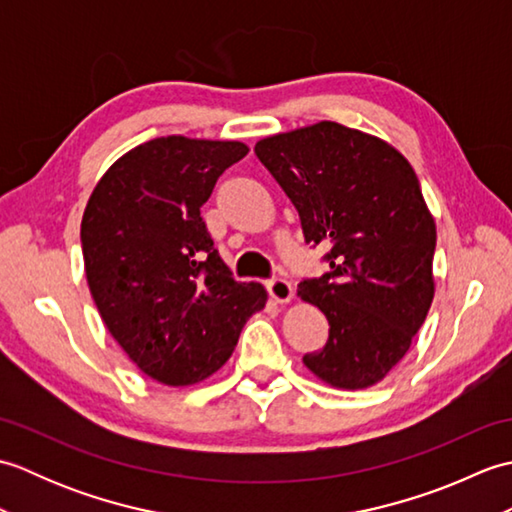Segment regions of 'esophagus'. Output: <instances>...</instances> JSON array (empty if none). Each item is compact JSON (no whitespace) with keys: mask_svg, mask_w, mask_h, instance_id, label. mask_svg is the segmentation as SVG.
<instances>
[{"mask_svg":"<svg viewBox=\"0 0 512 512\" xmlns=\"http://www.w3.org/2000/svg\"><path fill=\"white\" fill-rule=\"evenodd\" d=\"M266 288H268V295L273 297L277 303H288L292 297H295V288H292L290 281L284 277L270 279Z\"/></svg>","mask_w":512,"mask_h":512,"instance_id":"obj_1","label":"esophagus"}]
</instances>
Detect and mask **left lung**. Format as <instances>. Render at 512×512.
Masks as SVG:
<instances>
[{
    "label": "left lung",
    "mask_w": 512,
    "mask_h": 512,
    "mask_svg": "<svg viewBox=\"0 0 512 512\" xmlns=\"http://www.w3.org/2000/svg\"><path fill=\"white\" fill-rule=\"evenodd\" d=\"M255 154L295 204L330 270L297 295L330 323L303 363L323 383L365 389L407 354L433 301L436 222L416 171L385 140L332 121L275 134Z\"/></svg>",
    "instance_id": "8db88e82"
}]
</instances>
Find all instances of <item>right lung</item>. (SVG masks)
I'll return each instance as SVG.
<instances>
[{"label":"right lung","instance_id":"obj_1","mask_svg":"<svg viewBox=\"0 0 512 512\" xmlns=\"http://www.w3.org/2000/svg\"><path fill=\"white\" fill-rule=\"evenodd\" d=\"M237 140L162 136L127 151L96 184L81 222L85 277L107 330L143 374L180 387L231 358L262 284L235 281L200 215Z\"/></svg>","mask_w":512,"mask_h":512}]
</instances>
